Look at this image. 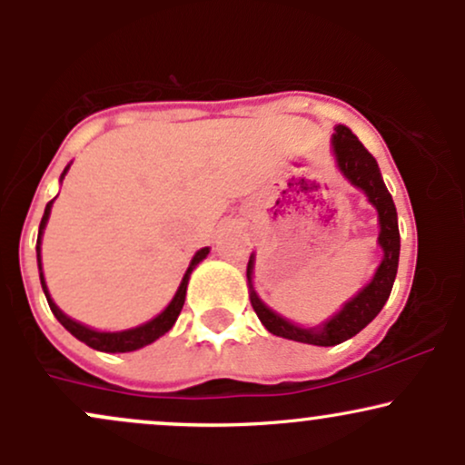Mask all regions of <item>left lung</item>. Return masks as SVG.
<instances>
[{
	"mask_svg": "<svg viewBox=\"0 0 465 465\" xmlns=\"http://www.w3.org/2000/svg\"><path fill=\"white\" fill-rule=\"evenodd\" d=\"M332 151L336 157V165H339V170L343 173V177L348 179L354 188L365 192L367 201H370L378 212V225H381L378 244H381L382 249V262L376 269V275L371 277L370 284L362 288L359 295L351 297L332 319L317 325V328H302V325H295L292 322H288V319L280 317V314L271 311V308L260 300L258 292L253 291V282H251V277H253L255 255H251L247 264L249 300L264 328L269 330L271 334L282 336V339H291L297 341V343L308 345H322V348L343 343V341L359 334L367 323L373 322V317L382 311L389 295H391L400 258L396 205H393L391 194H389L385 181H382L381 168H378L376 159H373L371 153L359 142V137L343 124H339L334 129Z\"/></svg>",
	"mask_w": 465,
	"mask_h": 465,
	"instance_id": "1",
	"label": "left lung"
}]
</instances>
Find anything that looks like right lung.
I'll list each match as a JSON object with an SVG mask.
<instances>
[{"label": "right lung", "mask_w": 465, "mask_h": 465, "mask_svg": "<svg viewBox=\"0 0 465 465\" xmlns=\"http://www.w3.org/2000/svg\"><path fill=\"white\" fill-rule=\"evenodd\" d=\"M67 170H69V165H67L65 170H63L61 181L65 179ZM52 203H54V199L47 203V205H45V214H44V218H41L39 238H36V262H39L41 286H44L47 303H50V311L54 312V317L63 323V328L69 330V332L76 336L78 341H83L84 345H89V348H94V350H98V351H111V354H117V351L140 350V348H143V345H151L153 341H157L159 336H163L165 332H168V330L174 325V322H177L181 308H183L185 291H188V282H190V273L196 269V264L203 262V260L207 258V253H210V247H203L201 251H196L194 258H192V262L188 266V271H185L183 280H181L177 292H174L173 302H170L168 306H165V311L162 314H157V317L151 319V322L137 325V328L122 330V332H98V330H92V328H87V325H83V323L74 322V319H69L67 314L56 306L54 300H52V297H50V291H47V286H45L44 269H41V236H44V229L47 225V218H50Z\"/></svg>", "instance_id": "obj_1"}]
</instances>
